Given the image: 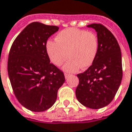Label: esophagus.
I'll return each instance as SVG.
<instances>
[{"label":"esophagus","instance_id":"34e87169","mask_svg":"<svg viewBox=\"0 0 132 132\" xmlns=\"http://www.w3.org/2000/svg\"><path fill=\"white\" fill-rule=\"evenodd\" d=\"M64 76H65V78H69V76H70V74L65 73H64Z\"/></svg>","mask_w":132,"mask_h":132}]
</instances>
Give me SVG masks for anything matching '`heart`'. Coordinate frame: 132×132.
<instances>
[{"label":"heart","instance_id":"1","mask_svg":"<svg viewBox=\"0 0 132 132\" xmlns=\"http://www.w3.org/2000/svg\"><path fill=\"white\" fill-rule=\"evenodd\" d=\"M45 47L50 60L55 66H61L69 57L63 70L73 73L92 65L98 53V42L93 32L70 28L60 31L55 42H47Z\"/></svg>","mask_w":132,"mask_h":132}]
</instances>
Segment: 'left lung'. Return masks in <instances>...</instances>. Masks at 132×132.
<instances>
[{
    "instance_id": "8db88e82",
    "label": "left lung",
    "mask_w": 132,
    "mask_h": 132,
    "mask_svg": "<svg viewBox=\"0 0 132 132\" xmlns=\"http://www.w3.org/2000/svg\"><path fill=\"white\" fill-rule=\"evenodd\" d=\"M97 32L98 50L87 70L78 74L77 99L92 109L105 107L113 101L122 78L120 47L113 34L101 24L87 25Z\"/></svg>"
}]
</instances>
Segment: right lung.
I'll list each match as a JSON object with an SVG mask.
<instances>
[{"mask_svg":"<svg viewBox=\"0 0 132 132\" xmlns=\"http://www.w3.org/2000/svg\"><path fill=\"white\" fill-rule=\"evenodd\" d=\"M58 30L56 26L31 23L10 50L7 72L12 87L18 101L31 111L42 112L53 106L65 82L63 72L50 63L45 47L47 39Z\"/></svg>","mask_w":132,"mask_h":132,"instance_id":"obj_1","label":"right lung"}]
</instances>
